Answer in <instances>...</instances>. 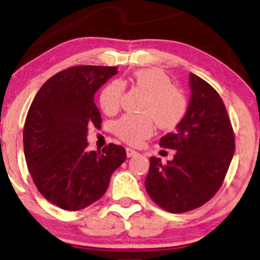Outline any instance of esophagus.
<instances>
[{"mask_svg":"<svg viewBox=\"0 0 260 260\" xmlns=\"http://www.w3.org/2000/svg\"><path fill=\"white\" fill-rule=\"evenodd\" d=\"M126 156L127 158H131V156H135V155H137V152H136L135 150H133V148H129V147H126Z\"/></svg>","mask_w":260,"mask_h":260,"instance_id":"esophagus-1","label":"esophagus"}]
</instances>
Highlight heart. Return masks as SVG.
Here are the masks:
<instances>
[{"label":"heart","mask_w":260,"mask_h":260,"mask_svg":"<svg viewBox=\"0 0 260 260\" xmlns=\"http://www.w3.org/2000/svg\"><path fill=\"white\" fill-rule=\"evenodd\" d=\"M134 85L146 93L143 115H124L116 123L115 134L123 142L138 145L154 131V121L160 129L172 130L184 120L189 102L184 93L174 86L173 80L158 68L140 69L134 74ZM124 85L118 80L104 87L99 96L100 107L106 114L113 115L120 109Z\"/></svg>","instance_id":"b5f03b06"}]
</instances>
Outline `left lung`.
<instances>
[{
	"label": "left lung",
	"instance_id": "obj_1",
	"mask_svg": "<svg viewBox=\"0 0 260 260\" xmlns=\"http://www.w3.org/2000/svg\"><path fill=\"white\" fill-rule=\"evenodd\" d=\"M191 96L184 120L160 139L175 150L162 164L151 156L145 180L148 196L170 213H184L207 203L222 185L235 152V137L226 106L205 80L190 74Z\"/></svg>",
	"mask_w": 260,
	"mask_h": 260
}]
</instances>
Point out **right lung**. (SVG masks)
Instances as JSON below:
<instances>
[{
	"instance_id": "add662e5",
	"label": "right lung",
	"mask_w": 260,
	"mask_h": 260,
	"mask_svg": "<svg viewBox=\"0 0 260 260\" xmlns=\"http://www.w3.org/2000/svg\"><path fill=\"white\" fill-rule=\"evenodd\" d=\"M116 74V67L68 68L42 85L28 109L23 133L28 172L39 192L63 210L100 199L126 158L125 148L115 144L86 150L88 127L101 124L94 94Z\"/></svg>"
}]
</instances>
